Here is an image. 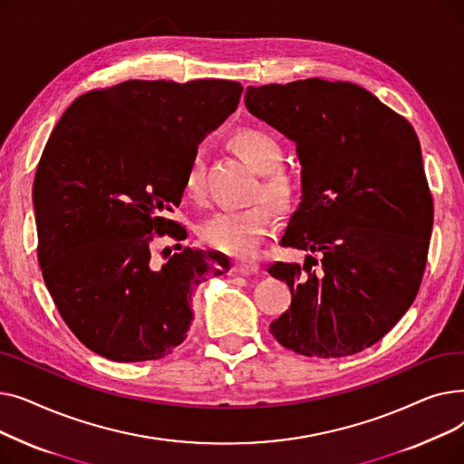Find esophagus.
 Segmentation results:
<instances>
[{
	"label": "esophagus",
	"mask_w": 464,
	"mask_h": 464,
	"mask_svg": "<svg viewBox=\"0 0 464 464\" xmlns=\"http://www.w3.org/2000/svg\"><path fill=\"white\" fill-rule=\"evenodd\" d=\"M233 271H235V273H238V275H245V276H248V275L257 273V271H259V266H257L256 263H250V261H238V263H235V265H233Z\"/></svg>",
	"instance_id": "esophagus-1"
}]
</instances>
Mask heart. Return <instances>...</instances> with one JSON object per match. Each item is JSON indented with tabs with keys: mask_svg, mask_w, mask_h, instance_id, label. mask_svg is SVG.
Here are the masks:
<instances>
[{
	"mask_svg": "<svg viewBox=\"0 0 464 464\" xmlns=\"http://www.w3.org/2000/svg\"><path fill=\"white\" fill-rule=\"evenodd\" d=\"M235 152L257 173L261 182L256 189V198L285 210L295 201L297 182L285 170L278 169L282 163V146L278 139L261 128H242L231 137ZM188 198L198 199L203 193V160L195 154L184 180ZM273 208L266 203H257L245 210H219L198 226V235L207 246L242 259L256 257L266 233L273 226Z\"/></svg>",
	"mask_w": 464,
	"mask_h": 464,
	"instance_id": "b5f03b06",
	"label": "heart"
}]
</instances>
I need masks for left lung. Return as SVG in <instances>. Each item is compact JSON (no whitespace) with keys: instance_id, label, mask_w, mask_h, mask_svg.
<instances>
[{"instance_id":"left-lung-1","label":"left lung","mask_w":464,"mask_h":464,"mask_svg":"<svg viewBox=\"0 0 464 464\" xmlns=\"http://www.w3.org/2000/svg\"><path fill=\"white\" fill-rule=\"evenodd\" d=\"M245 103L297 144L301 203L282 246L315 254L275 263L291 306L271 324L308 357H346L392 331L427 265L432 195L410 121L352 82L248 86Z\"/></svg>"}]
</instances>
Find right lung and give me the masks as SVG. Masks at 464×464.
I'll return each mask as SVG.
<instances>
[{
    "instance_id": "obj_1",
    "label": "right lung",
    "mask_w": 464,
    "mask_h": 464,
    "mask_svg": "<svg viewBox=\"0 0 464 464\" xmlns=\"http://www.w3.org/2000/svg\"><path fill=\"white\" fill-rule=\"evenodd\" d=\"M240 93L235 81H126L77 97L48 139L34 182L37 257L63 322L97 355L173 353L195 289L229 271L227 259L180 245L160 266L150 242L186 240L167 214L180 205L199 142Z\"/></svg>"
}]
</instances>
